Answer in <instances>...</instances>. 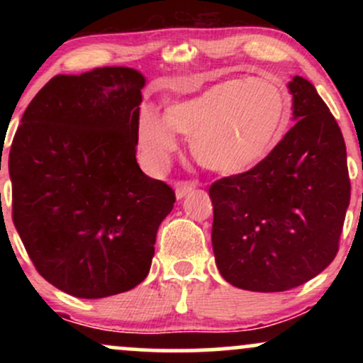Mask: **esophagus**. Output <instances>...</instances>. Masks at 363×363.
Instances as JSON below:
<instances>
[{
    "label": "esophagus",
    "instance_id": "obj_1",
    "mask_svg": "<svg viewBox=\"0 0 363 363\" xmlns=\"http://www.w3.org/2000/svg\"><path fill=\"white\" fill-rule=\"evenodd\" d=\"M193 189H194V184H191V182H177V184H176V198L177 199L186 198V196L189 194Z\"/></svg>",
    "mask_w": 363,
    "mask_h": 363
}]
</instances>
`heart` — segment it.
I'll list each match as a JSON object with an SVG mask.
<instances>
[{
	"label": "heart",
	"mask_w": 363,
	"mask_h": 363,
	"mask_svg": "<svg viewBox=\"0 0 363 363\" xmlns=\"http://www.w3.org/2000/svg\"><path fill=\"white\" fill-rule=\"evenodd\" d=\"M289 116L290 102L277 83L230 78L170 104L165 116L145 111L136 141L150 170L167 165L177 148V132L193 140L191 150L199 165L222 176H239L272 155L283 138Z\"/></svg>",
	"instance_id": "1"
}]
</instances>
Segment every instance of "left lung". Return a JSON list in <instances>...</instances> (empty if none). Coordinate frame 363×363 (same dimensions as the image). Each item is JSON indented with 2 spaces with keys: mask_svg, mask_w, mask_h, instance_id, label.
<instances>
[{
  "mask_svg": "<svg viewBox=\"0 0 363 363\" xmlns=\"http://www.w3.org/2000/svg\"><path fill=\"white\" fill-rule=\"evenodd\" d=\"M295 126L262 164L210 187L216 268L230 285L285 291L338 252L350 205L341 129L309 80L289 83Z\"/></svg>",
  "mask_w": 363,
  "mask_h": 363,
  "instance_id": "1",
  "label": "left lung"
}]
</instances>
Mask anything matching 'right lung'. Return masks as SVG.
Here are the masks:
<instances>
[{"mask_svg": "<svg viewBox=\"0 0 363 363\" xmlns=\"http://www.w3.org/2000/svg\"><path fill=\"white\" fill-rule=\"evenodd\" d=\"M145 83L126 66L56 74L15 133L8 157L15 228L37 272L73 297L140 285L176 203L136 162Z\"/></svg>", "mask_w": 363, "mask_h": 363, "instance_id": "add662e5", "label": "right lung"}]
</instances>
